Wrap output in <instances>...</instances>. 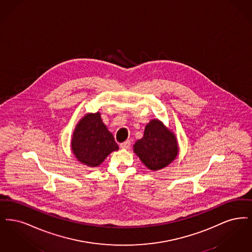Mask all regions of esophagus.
<instances>
[{"mask_svg":"<svg viewBox=\"0 0 252 252\" xmlns=\"http://www.w3.org/2000/svg\"><path fill=\"white\" fill-rule=\"evenodd\" d=\"M120 147H121L122 150H129L130 147H131V142L129 140H127L125 142L121 143Z\"/></svg>","mask_w":252,"mask_h":252,"instance_id":"obj_1","label":"esophagus"}]
</instances>
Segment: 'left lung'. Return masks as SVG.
<instances>
[{
  "label": "left lung",
  "instance_id": "left-lung-1",
  "mask_svg": "<svg viewBox=\"0 0 252 252\" xmlns=\"http://www.w3.org/2000/svg\"><path fill=\"white\" fill-rule=\"evenodd\" d=\"M133 152L149 169L159 170L175 160L179 148L175 134L161 121L153 120L133 145Z\"/></svg>",
  "mask_w": 252,
  "mask_h": 252
}]
</instances>
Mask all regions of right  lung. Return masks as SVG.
Instances as JSON below:
<instances>
[{"instance_id":"1","label":"right lung","mask_w":252,"mask_h":252,"mask_svg":"<svg viewBox=\"0 0 252 252\" xmlns=\"http://www.w3.org/2000/svg\"><path fill=\"white\" fill-rule=\"evenodd\" d=\"M71 150L77 160L90 167L101 164L119 146L113 134L102 122L100 114H87L74 129Z\"/></svg>"}]
</instances>
